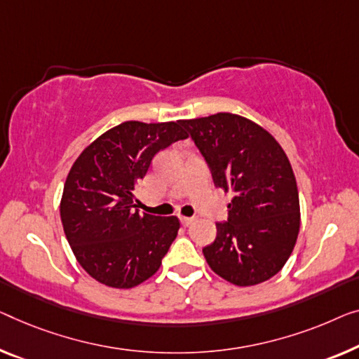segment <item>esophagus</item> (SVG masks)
<instances>
[{"label":"esophagus","instance_id":"1","mask_svg":"<svg viewBox=\"0 0 359 359\" xmlns=\"http://www.w3.org/2000/svg\"><path fill=\"white\" fill-rule=\"evenodd\" d=\"M180 222L182 226H190V224L195 222V217H187V216H180Z\"/></svg>","mask_w":359,"mask_h":359}]
</instances>
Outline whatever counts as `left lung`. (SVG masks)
Returning <instances> with one entry per match:
<instances>
[{
  "instance_id": "left-lung-1",
  "label": "left lung",
  "mask_w": 359,
  "mask_h": 359,
  "mask_svg": "<svg viewBox=\"0 0 359 359\" xmlns=\"http://www.w3.org/2000/svg\"><path fill=\"white\" fill-rule=\"evenodd\" d=\"M210 165L214 184L232 191L227 222L203 248L206 263L238 287L274 277L290 258L299 231L293 169L279 142L247 117L217 112L182 121Z\"/></svg>"
}]
</instances>
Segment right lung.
Here are the masks:
<instances>
[{
    "label": "right lung",
    "instance_id": "right-lung-1",
    "mask_svg": "<svg viewBox=\"0 0 359 359\" xmlns=\"http://www.w3.org/2000/svg\"><path fill=\"white\" fill-rule=\"evenodd\" d=\"M187 137L182 121H127L101 133L74 161L61 196V221L74 256L95 280L133 288L156 274L180 222L133 210V190L154 154Z\"/></svg>",
    "mask_w": 359,
    "mask_h": 359
}]
</instances>
